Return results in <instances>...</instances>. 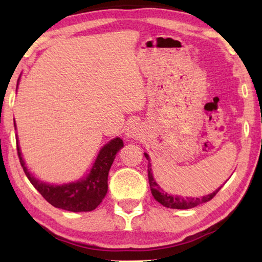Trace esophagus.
<instances>
[{"instance_id":"1","label":"esophagus","mask_w":262,"mask_h":262,"mask_svg":"<svg viewBox=\"0 0 262 262\" xmlns=\"http://www.w3.org/2000/svg\"><path fill=\"white\" fill-rule=\"evenodd\" d=\"M126 135L128 137H132V139L139 137V135H141V123L139 121H132L127 128Z\"/></svg>"}]
</instances>
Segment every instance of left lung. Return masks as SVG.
<instances>
[{
  "mask_svg": "<svg viewBox=\"0 0 262 262\" xmlns=\"http://www.w3.org/2000/svg\"><path fill=\"white\" fill-rule=\"evenodd\" d=\"M144 156L149 161L148 155L144 154ZM148 179H149V185H150V189H151L152 196L156 199V201H158L161 205H163L166 208H171V209H189V208H194L199 205H202V203L210 201L211 199L217 194V192L221 189L220 187L219 189H216L214 193L206 195V196H202V198H181V196H176V195L167 194L164 192V190L157 185L156 181H155L152 177L151 164H150V161L148 163Z\"/></svg>",
  "mask_w": 262,
  "mask_h": 262,
  "instance_id": "8db88e82",
  "label": "left lung"
}]
</instances>
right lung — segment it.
Segmentation results:
<instances>
[{
	"label": "right lung",
	"mask_w": 262,
	"mask_h": 262,
	"mask_svg": "<svg viewBox=\"0 0 262 262\" xmlns=\"http://www.w3.org/2000/svg\"><path fill=\"white\" fill-rule=\"evenodd\" d=\"M16 144L20 165L33 187L52 206L75 212L91 211L100 205L107 193V177L111 165L114 161L115 155L123 147L122 140L117 137L101 148L86 179L68 185L53 186L35 179L30 173L21 157L18 141H16Z\"/></svg>",
	"instance_id": "1"
}]
</instances>
